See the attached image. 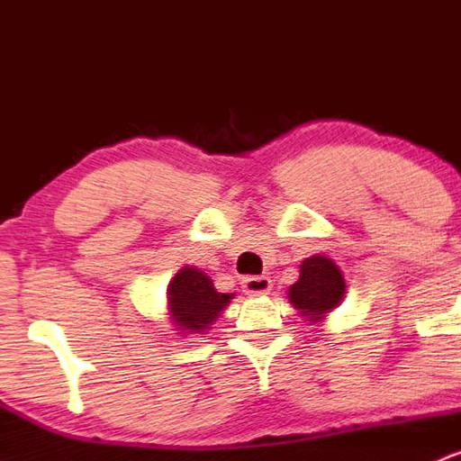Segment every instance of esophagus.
<instances>
[{"instance_id": "obj_1", "label": "esophagus", "mask_w": 461, "mask_h": 461, "mask_svg": "<svg viewBox=\"0 0 461 461\" xmlns=\"http://www.w3.org/2000/svg\"><path fill=\"white\" fill-rule=\"evenodd\" d=\"M268 290H271V279L267 275L242 279V293L251 294V297H260V294H267Z\"/></svg>"}]
</instances>
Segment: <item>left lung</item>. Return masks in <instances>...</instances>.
I'll use <instances>...</instances> for the list:
<instances>
[{"mask_svg": "<svg viewBox=\"0 0 461 461\" xmlns=\"http://www.w3.org/2000/svg\"><path fill=\"white\" fill-rule=\"evenodd\" d=\"M345 279L340 268L325 256H312L301 264V277L290 285V303L312 321L330 312L345 297Z\"/></svg>", "mask_w": 461, "mask_h": 461, "instance_id": "obj_1", "label": "left lung"}]
</instances>
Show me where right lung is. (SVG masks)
Wrapping results in <instances>:
<instances>
[{
	"mask_svg": "<svg viewBox=\"0 0 461 461\" xmlns=\"http://www.w3.org/2000/svg\"><path fill=\"white\" fill-rule=\"evenodd\" d=\"M168 305L179 330L203 331L225 310L231 294L216 293L212 279L199 268H182L168 284Z\"/></svg>",
	"mask_w": 461,
	"mask_h": 461,
	"instance_id": "add662e5",
	"label": "right lung"
}]
</instances>
